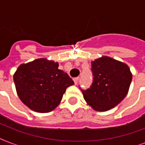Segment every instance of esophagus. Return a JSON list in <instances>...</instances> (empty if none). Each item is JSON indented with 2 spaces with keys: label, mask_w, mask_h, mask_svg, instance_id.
Listing matches in <instances>:
<instances>
[{
  "label": "esophagus",
  "mask_w": 145,
  "mask_h": 145,
  "mask_svg": "<svg viewBox=\"0 0 145 145\" xmlns=\"http://www.w3.org/2000/svg\"><path fill=\"white\" fill-rule=\"evenodd\" d=\"M74 84H77V83H78V81H79V77H75V78H74Z\"/></svg>",
  "instance_id": "34e87169"
}]
</instances>
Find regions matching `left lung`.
I'll list each match as a JSON object with an SVG mask.
<instances>
[{"label":"left lung","instance_id":"1","mask_svg":"<svg viewBox=\"0 0 145 145\" xmlns=\"http://www.w3.org/2000/svg\"><path fill=\"white\" fill-rule=\"evenodd\" d=\"M93 81L89 88L81 89L86 103L98 111L114 108L128 93L133 75L129 66L108 56L91 62Z\"/></svg>","mask_w":145,"mask_h":145}]
</instances>
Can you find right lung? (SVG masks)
<instances>
[{
	"label": "right lung",
	"mask_w": 145,
	"mask_h": 145,
	"mask_svg": "<svg viewBox=\"0 0 145 145\" xmlns=\"http://www.w3.org/2000/svg\"><path fill=\"white\" fill-rule=\"evenodd\" d=\"M59 63L38 59L22 64L13 75L19 99L31 110L40 113L54 110L72 79L59 69Z\"/></svg>",
	"instance_id": "1"
}]
</instances>
